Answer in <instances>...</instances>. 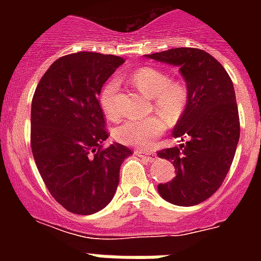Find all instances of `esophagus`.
Wrapping results in <instances>:
<instances>
[{"label": "esophagus", "mask_w": 261, "mask_h": 261, "mask_svg": "<svg viewBox=\"0 0 261 261\" xmlns=\"http://www.w3.org/2000/svg\"><path fill=\"white\" fill-rule=\"evenodd\" d=\"M135 154L145 160V161H149V163H154L155 160H157V154H155V153H151V151L135 150Z\"/></svg>", "instance_id": "1"}]
</instances>
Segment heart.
<instances>
[{"label": "heart", "instance_id": "1", "mask_svg": "<svg viewBox=\"0 0 261 261\" xmlns=\"http://www.w3.org/2000/svg\"><path fill=\"white\" fill-rule=\"evenodd\" d=\"M135 88L150 98L154 111L168 123H176L181 118L188 101V89L180 81H171L165 71L155 67H141L131 75ZM119 81L110 80L100 92V106L111 120H116L122 111L119 107ZM161 117V118H162ZM159 116L133 119L115 130V138L124 145L149 147L165 130V121Z\"/></svg>", "mask_w": 261, "mask_h": 261}]
</instances>
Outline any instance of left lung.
<instances>
[{
	"label": "left lung",
	"mask_w": 261,
	"mask_h": 261,
	"mask_svg": "<svg viewBox=\"0 0 261 261\" xmlns=\"http://www.w3.org/2000/svg\"><path fill=\"white\" fill-rule=\"evenodd\" d=\"M146 57L177 66L188 89L186 111L173 127L174 138L187 142L157 153L176 173L159 184V194L176 206H195L218 190L234 159L240 139L234 87L222 65L199 48L177 47Z\"/></svg>",
	"instance_id": "1"
}]
</instances>
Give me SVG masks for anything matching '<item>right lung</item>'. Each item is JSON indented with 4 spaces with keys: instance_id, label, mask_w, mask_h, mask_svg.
Listing matches in <instances>:
<instances>
[{
    "instance_id": "right-lung-1",
    "label": "right lung",
    "mask_w": 261,
    "mask_h": 261,
    "mask_svg": "<svg viewBox=\"0 0 261 261\" xmlns=\"http://www.w3.org/2000/svg\"><path fill=\"white\" fill-rule=\"evenodd\" d=\"M124 59L75 53L57 59L39 81L31 107V147L53 198L90 215L112 200L120 165L133 151L108 138L98 96Z\"/></svg>"
}]
</instances>
